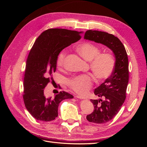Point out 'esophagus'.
<instances>
[{"mask_svg":"<svg viewBox=\"0 0 147 147\" xmlns=\"http://www.w3.org/2000/svg\"><path fill=\"white\" fill-rule=\"evenodd\" d=\"M76 97L78 99H86V97H83V96H77Z\"/></svg>","mask_w":147,"mask_h":147,"instance_id":"1","label":"esophagus"}]
</instances>
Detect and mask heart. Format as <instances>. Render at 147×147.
<instances>
[{
    "label": "heart",
    "mask_w": 147,
    "mask_h": 147,
    "mask_svg": "<svg viewBox=\"0 0 147 147\" xmlns=\"http://www.w3.org/2000/svg\"><path fill=\"white\" fill-rule=\"evenodd\" d=\"M75 51L83 59L90 62L93 74L99 80H103L112 75L115 68V61L112 55L109 53H100V49L88 42L79 44ZM65 53L62 51L57 57L58 68L63 67ZM92 84V79L89 75H81L73 77L67 80L68 86L80 94H84L89 91Z\"/></svg>",
    "instance_id": "obj_1"
}]
</instances>
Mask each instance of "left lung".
Here are the masks:
<instances>
[{
  "label": "left lung",
  "instance_id": "left-lung-1",
  "mask_svg": "<svg viewBox=\"0 0 147 147\" xmlns=\"http://www.w3.org/2000/svg\"><path fill=\"white\" fill-rule=\"evenodd\" d=\"M84 38L108 47L112 51L115 57L113 72L94 90V94L99 99H91L94 109L92 113L86 116L88 121L103 124L115 117L125 100L129 82L127 53L119 38L107 32L88 30L84 34Z\"/></svg>",
  "mask_w": 147,
  "mask_h": 147
}]
</instances>
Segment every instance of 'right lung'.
Masks as SVG:
<instances>
[{"label":"right lung","mask_w":147,"mask_h":147,"mask_svg":"<svg viewBox=\"0 0 147 147\" xmlns=\"http://www.w3.org/2000/svg\"><path fill=\"white\" fill-rule=\"evenodd\" d=\"M83 32L65 29H49L36 39L26 61L23 99L32 116L42 121H51L58 115V106L64 99H72L68 92L61 91L54 97H46L44 88L56 69L61 51L81 38Z\"/></svg>","instance_id":"right-lung-1"}]
</instances>
